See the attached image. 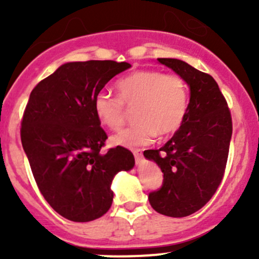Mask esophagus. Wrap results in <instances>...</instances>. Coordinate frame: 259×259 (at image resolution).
Listing matches in <instances>:
<instances>
[{
	"mask_svg": "<svg viewBox=\"0 0 259 259\" xmlns=\"http://www.w3.org/2000/svg\"><path fill=\"white\" fill-rule=\"evenodd\" d=\"M133 154H134V156H135V160H137V161L142 160L143 151L140 150V149H135V150H133Z\"/></svg>",
	"mask_w": 259,
	"mask_h": 259,
	"instance_id": "34e87169",
	"label": "esophagus"
}]
</instances>
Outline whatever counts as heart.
Segmentation results:
<instances>
[{"mask_svg":"<svg viewBox=\"0 0 259 259\" xmlns=\"http://www.w3.org/2000/svg\"><path fill=\"white\" fill-rule=\"evenodd\" d=\"M117 96L100 91L94 99V111L105 127L116 130L125 121V108H135L137 124L110 138L115 146L150 144L156 135L179 130L189 106L188 86L176 74L160 70H138L116 82Z\"/></svg>","mask_w":259,"mask_h":259,"instance_id":"b5f03b06","label":"heart"}]
</instances>
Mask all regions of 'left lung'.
<instances>
[{
    "label": "left lung",
    "mask_w": 259,
    "mask_h": 259,
    "mask_svg": "<svg viewBox=\"0 0 259 259\" xmlns=\"http://www.w3.org/2000/svg\"><path fill=\"white\" fill-rule=\"evenodd\" d=\"M190 90L188 113L178 132L158 150H145L163 171V185L149 194L154 210L174 218L204 207L223 179L232 138V117L210 75L178 59H158Z\"/></svg>",
    "instance_id": "left-lung-1"
}]
</instances>
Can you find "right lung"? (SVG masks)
Masks as SVG:
<instances>
[{"instance_id":"right-lung-1","label":"right lung","mask_w":259,"mask_h":259,"mask_svg":"<svg viewBox=\"0 0 259 259\" xmlns=\"http://www.w3.org/2000/svg\"><path fill=\"white\" fill-rule=\"evenodd\" d=\"M132 65L111 60L66 62L35 86L23 113L21 142L46 202L72 222L103 217L113 203L111 183L134 168L130 150L101 153L108 135L94 99Z\"/></svg>"}]
</instances>
